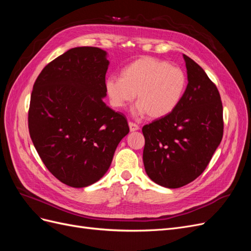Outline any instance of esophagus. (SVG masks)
I'll return each mask as SVG.
<instances>
[{"label":"esophagus","mask_w":251,"mask_h":251,"mask_svg":"<svg viewBox=\"0 0 251 251\" xmlns=\"http://www.w3.org/2000/svg\"><path fill=\"white\" fill-rule=\"evenodd\" d=\"M128 126H130V130H131V132H134V131H137V130H139V126H138V125H136V124H134V123H128Z\"/></svg>","instance_id":"1"}]
</instances>
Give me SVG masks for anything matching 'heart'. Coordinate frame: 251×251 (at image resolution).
Masks as SVG:
<instances>
[{"mask_svg": "<svg viewBox=\"0 0 251 251\" xmlns=\"http://www.w3.org/2000/svg\"><path fill=\"white\" fill-rule=\"evenodd\" d=\"M187 78L179 67L154 57L137 59L126 67L121 77L109 76L105 90L111 104L124 109L137 94L135 115L161 118L177 108L185 92Z\"/></svg>", "mask_w": 251, "mask_h": 251, "instance_id": "heart-1", "label": "heart"}]
</instances>
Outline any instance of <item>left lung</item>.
I'll return each mask as SVG.
<instances>
[{"label": "left lung", "mask_w": 251, "mask_h": 251, "mask_svg": "<svg viewBox=\"0 0 251 251\" xmlns=\"http://www.w3.org/2000/svg\"><path fill=\"white\" fill-rule=\"evenodd\" d=\"M187 87L177 108L142 127L143 164L155 183L178 188L206 169L223 137L221 97L207 74L183 54Z\"/></svg>", "instance_id": "left-lung-1"}]
</instances>
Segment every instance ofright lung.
I'll list each match as a JSON object with an SVG mask.
<instances>
[{
	"label": "right lung",
	"mask_w": 251,
	"mask_h": 251,
	"mask_svg": "<svg viewBox=\"0 0 251 251\" xmlns=\"http://www.w3.org/2000/svg\"><path fill=\"white\" fill-rule=\"evenodd\" d=\"M109 64L100 48H72L45 67L33 85L30 137L49 172L72 187L100 180L130 131L124 114L102 101Z\"/></svg>",
	"instance_id": "add662e5"
}]
</instances>
